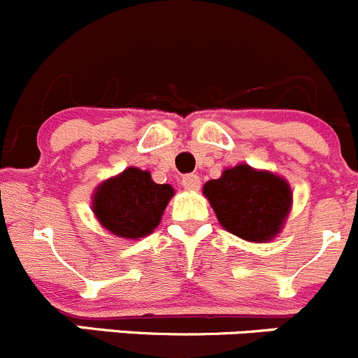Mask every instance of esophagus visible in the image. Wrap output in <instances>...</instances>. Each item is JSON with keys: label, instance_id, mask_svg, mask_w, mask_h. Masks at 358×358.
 Segmentation results:
<instances>
[{"label": "esophagus", "instance_id": "esophagus-1", "mask_svg": "<svg viewBox=\"0 0 358 358\" xmlns=\"http://www.w3.org/2000/svg\"><path fill=\"white\" fill-rule=\"evenodd\" d=\"M180 182H182V187L186 191H198V189H200V184H201L200 182V178H198L196 174L184 176Z\"/></svg>", "mask_w": 358, "mask_h": 358}]
</instances>
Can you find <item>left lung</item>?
I'll use <instances>...</instances> for the list:
<instances>
[{"instance_id":"obj_1","label":"left lung","mask_w":358,"mask_h":358,"mask_svg":"<svg viewBox=\"0 0 358 358\" xmlns=\"http://www.w3.org/2000/svg\"><path fill=\"white\" fill-rule=\"evenodd\" d=\"M219 224L238 238L268 243L280 235L292 208L291 184L282 176L247 164L224 169L203 184Z\"/></svg>"}]
</instances>
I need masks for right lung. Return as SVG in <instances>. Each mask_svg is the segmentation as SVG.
<instances>
[{"instance_id":"right-lung-1","label":"right lung","mask_w":358,"mask_h":358,"mask_svg":"<svg viewBox=\"0 0 358 358\" xmlns=\"http://www.w3.org/2000/svg\"><path fill=\"white\" fill-rule=\"evenodd\" d=\"M176 191L157 184L150 171L129 167L102 180L92 194V212L111 235L139 240L155 231Z\"/></svg>"}]
</instances>
